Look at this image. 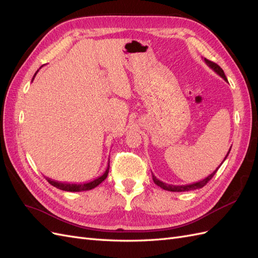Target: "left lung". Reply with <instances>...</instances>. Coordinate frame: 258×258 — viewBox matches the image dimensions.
Instances as JSON below:
<instances>
[{"label": "left lung", "instance_id": "obj_1", "mask_svg": "<svg viewBox=\"0 0 258 258\" xmlns=\"http://www.w3.org/2000/svg\"><path fill=\"white\" fill-rule=\"evenodd\" d=\"M204 61L206 62V64H207L210 69H212L213 71H214L217 75H220V76L222 77V79H224L226 82H227V77H226L224 71H223L222 68H221L220 66H217L216 63H214V62L210 61V60H208V59H206V58L204 59ZM230 148H231V147H230ZM230 148H229V151H228L227 155L225 156V158H224L223 161H225L226 158H227V156H228V154H229V152H230ZM222 163H223V162H222ZM222 163L216 168V170H214L213 172L211 173L210 175H208L206 178L201 179V181H198V182L191 183V184H186V185H172V184L163 183L162 181H160V179H158L157 177H156V176L152 173V174H153V181H154V183H155L156 185H158L159 187H161V188H163L165 190H169V191H188V190L198 189V188H201V187H204L205 185H207V183L210 181V179L214 176V174L216 173V171L218 170V168H220V167L222 166Z\"/></svg>", "mask_w": 258, "mask_h": 258}]
</instances>
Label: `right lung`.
I'll use <instances>...</instances> for the list:
<instances>
[{
  "instance_id": "obj_1",
  "label": "right lung",
  "mask_w": 258,
  "mask_h": 258,
  "mask_svg": "<svg viewBox=\"0 0 258 258\" xmlns=\"http://www.w3.org/2000/svg\"><path fill=\"white\" fill-rule=\"evenodd\" d=\"M38 72V70L36 71V73ZM36 73L34 74L33 79H32V82L34 80V77L36 75ZM108 170H110V160H108L107 162V167H106V170L104 171V173L95 178L92 179V181L90 182H86V183H81V184H75V183H67V182H58V181H54V179H51L49 177H46V179H47L48 183L51 184L52 186L57 187V188L61 189V190H64V191H83V190H90L92 188H95V187H97L99 184L102 183L104 179L107 177V174H108Z\"/></svg>"
}]
</instances>
